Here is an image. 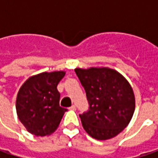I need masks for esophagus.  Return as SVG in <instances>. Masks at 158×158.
<instances>
[{
  "mask_svg": "<svg viewBox=\"0 0 158 158\" xmlns=\"http://www.w3.org/2000/svg\"><path fill=\"white\" fill-rule=\"evenodd\" d=\"M69 110H72V111H76V106H72L71 107H69Z\"/></svg>",
  "mask_w": 158,
  "mask_h": 158,
  "instance_id": "esophagus-1",
  "label": "esophagus"
}]
</instances>
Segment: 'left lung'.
Wrapping results in <instances>:
<instances>
[{
    "mask_svg": "<svg viewBox=\"0 0 158 158\" xmlns=\"http://www.w3.org/2000/svg\"><path fill=\"white\" fill-rule=\"evenodd\" d=\"M89 109L80 114L84 130L97 140L113 138L129 124L135 98L128 81L110 68H76Z\"/></svg>",
    "mask_w": 158,
    "mask_h": 158,
    "instance_id": "1",
    "label": "left lung"
}]
</instances>
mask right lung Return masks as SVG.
Masks as SVG:
<instances>
[{"label":"right lung","instance_id":"right-lung-1","mask_svg":"<svg viewBox=\"0 0 158 158\" xmlns=\"http://www.w3.org/2000/svg\"><path fill=\"white\" fill-rule=\"evenodd\" d=\"M65 71L43 72L29 77L19 89L15 109L19 120L36 136L50 135L57 129L67 109L60 106L57 85Z\"/></svg>","mask_w":158,"mask_h":158}]
</instances>
